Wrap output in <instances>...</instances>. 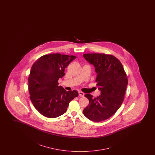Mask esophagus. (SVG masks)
<instances>
[{
	"label": "esophagus",
	"instance_id": "34e87169",
	"mask_svg": "<svg viewBox=\"0 0 155 155\" xmlns=\"http://www.w3.org/2000/svg\"><path fill=\"white\" fill-rule=\"evenodd\" d=\"M79 95L81 96V97H84V95H85V94L83 93L82 91H78Z\"/></svg>",
	"mask_w": 155,
	"mask_h": 155
}]
</instances>
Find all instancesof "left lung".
<instances>
[{"label":"left lung","mask_w":155,"mask_h":155,"mask_svg":"<svg viewBox=\"0 0 155 155\" xmlns=\"http://www.w3.org/2000/svg\"><path fill=\"white\" fill-rule=\"evenodd\" d=\"M83 57L95 67L96 85L101 91V95L96 98L90 94H85L89 103L83 113L94 122L104 121L115 114L122 104L127 87V76L121 62L113 55L86 53Z\"/></svg>","instance_id":"obj_1"}]
</instances>
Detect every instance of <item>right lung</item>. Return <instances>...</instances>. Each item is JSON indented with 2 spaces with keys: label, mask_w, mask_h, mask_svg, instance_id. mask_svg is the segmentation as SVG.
<instances>
[{
  "label": "right lung",
  "mask_w": 155,
  "mask_h": 155,
  "mask_svg": "<svg viewBox=\"0 0 155 155\" xmlns=\"http://www.w3.org/2000/svg\"><path fill=\"white\" fill-rule=\"evenodd\" d=\"M76 57L53 53L43 55L34 62L28 77L30 100L35 108L45 117L55 118L64 114L78 92L66 91L59 86L58 80L64 69Z\"/></svg>",
  "instance_id": "1"
}]
</instances>
